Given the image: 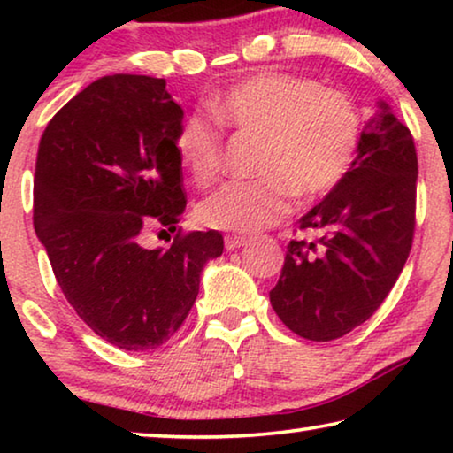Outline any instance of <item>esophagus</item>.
I'll use <instances>...</instances> for the list:
<instances>
[{
	"instance_id": "obj_1",
	"label": "esophagus",
	"mask_w": 453,
	"mask_h": 453,
	"mask_svg": "<svg viewBox=\"0 0 453 453\" xmlns=\"http://www.w3.org/2000/svg\"><path fill=\"white\" fill-rule=\"evenodd\" d=\"M247 243L245 237H237V234H228V237L225 239V247L226 251H234L239 250V247H243Z\"/></svg>"
}]
</instances>
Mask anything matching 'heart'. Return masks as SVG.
I'll return each instance as SVG.
<instances>
[{
    "instance_id": "heart-1",
    "label": "heart",
    "mask_w": 453,
    "mask_h": 453,
    "mask_svg": "<svg viewBox=\"0 0 453 453\" xmlns=\"http://www.w3.org/2000/svg\"><path fill=\"white\" fill-rule=\"evenodd\" d=\"M210 113L222 127L262 138L259 181L228 183L200 203L206 226L256 233L290 212V197L318 200L336 188L355 160L361 121L344 92L282 72H259L216 98ZM183 169L197 185L222 171V134L202 115L185 119L175 138Z\"/></svg>"
}]
</instances>
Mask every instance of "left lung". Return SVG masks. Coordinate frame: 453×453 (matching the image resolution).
Masks as SVG:
<instances>
[{
    "label": "left lung",
    "mask_w": 453,
    "mask_h": 453,
    "mask_svg": "<svg viewBox=\"0 0 453 453\" xmlns=\"http://www.w3.org/2000/svg\"><path fill=\"white\" fill-rule=\"evenodd\" d=\"M365 123L346 177L299 228L318 239L290 241L270 303L296 336L327 342L377 311L404 268L414 234L417 150L386 101Z\"/></svg>",
    "instance_id": "obj_1"
}]
</instances>
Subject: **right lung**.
<instances>
[{"mask_svg":"<svg viewBox=\"0 0 453 453\" xmlns=\"http://www.w3.org/2000/svg\"><path fill=\"white\" fill-rule=\"evenodd\" d=\"M183 109L165 78L115 73L78 92L49 121L35 169V231L61 293L92 332L121 350H154L194 307L219 231L142 245L185 212L175 138Z\"/></svg>","mask_w":453,"mask_h":453,"instance_id":"right-lung-1","label":"right lung"}]
</instances>
